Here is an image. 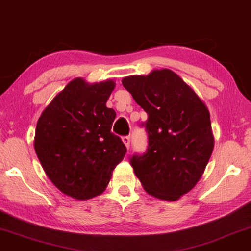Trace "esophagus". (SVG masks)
Instances as JSON below:
<instances>
[{
    "label": "esophagus",
    "instance_id": "1",
    "mask_svg": "<svg viewBox=\"0 0 251 251\" xmlns=\"http://www.w3.org/2000/svg\"><path fill=\"white\" fill-rule=\"evenodd\" d=\"M122 141H123V143L125 144L126 149H127V150H129V143H130V140H129V137H128V136H124V137L122 138Z\"/></svg>",
    "mask_w": 251,
    "mask_h": 251
}]
</instances>
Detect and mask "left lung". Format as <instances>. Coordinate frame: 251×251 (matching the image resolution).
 <instances>
[{
	"mask_svg": "<svg viewBox=\"0 0 251 251\" xmlns=\"http://www.w3.org/2000/svg\"><path fill=\"white\" fill-rule=\"evenodd\" d=\"M148 114L149 147L130 159L149 195L178 201L204 174L214 149L209 111L194 89L169 69L122 80Z\"/></svg>",
	"mask_w": 251,
	"mask_h": 251,
	"instance_id": "left-lung-1",
	"label": "left lung"
}]
</instances>
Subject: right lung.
Segmentation results:
<instances>
[{"instance_id": "right-lung-1", "label": "right lung", "mask_w": 251, "mask_h": 251, "mask_svg": "<svg viewBox=\"0 0 251 251\" xmlns=\"http://www.w3.org/2000/svg\"><path fill=\"white\" fill-rule=\"evenodd\" d=\"M114 80L89 83L76 77L54 97L37 122L36 154L53 185L85 201L102 194L126 147L110 132L114 109L106 106Z\"/></svg>"}]
</instances>
